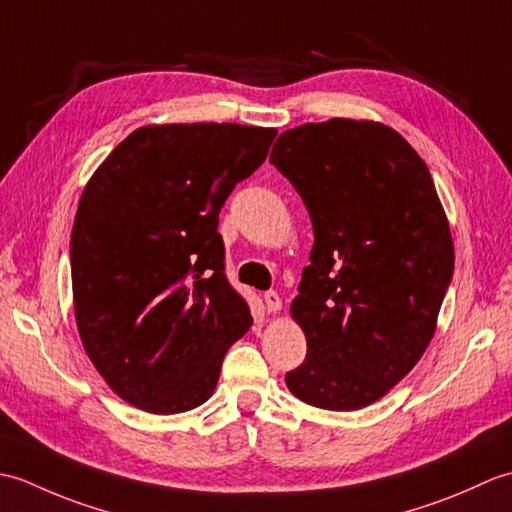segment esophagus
Masks as SVG:
<instances>
[{
    "instance_id": "obj_1",
    "label": "esophagus",
    "mask_w": 512,
    "mask_h": 512,
    "mask_svg": "<svg viewBox=\"0 0 512 512\" xmlns=\"http://www.w3.org/2000/svg\"><path fill=\"white\" fill-rule=\"evenodd\" d=\"M264 303H266L268 312H279V310H281V297L277 295L275 290L266 292V295H264Z\"/></svg>"
}]
</instances>
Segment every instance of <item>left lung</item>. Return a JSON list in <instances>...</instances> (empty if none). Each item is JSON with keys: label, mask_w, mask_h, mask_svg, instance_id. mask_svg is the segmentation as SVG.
<instances>
[{"label": "left lung", "mask_w": 512, "mask_h": 512, "mask_svg": "<svg viewBox=\"0 0 512 512\" xmlns=\"http://www.w3.org/2000/svg\"><path fill=\"white\" fill-rule=\"evenodd\" d=\"M270 165L297 189L314 231L290 306L308 354L286 385L312 407L363 409L436 334L455 264L436 184L398 132L352 118L288 129Z\"/></svg>", "instance_id": "left-lung-1"}]
</instances>
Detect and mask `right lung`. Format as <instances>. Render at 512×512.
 <instances>
[{
    "mask_svg": "<svg viewBox=\"0 0 512 512\" xmlns=\"http://www.w3.org/2000/svg\"><path fill=\"white\" fill-rule=\"evenodd\" d=\"M277 129H134L85 184L70 264L74 319L114 394L171 416L211 398L224 354L253 323L224 275L217 217Z\"/></svg>",
    "mask_w": 512,
    "mask_h": 512,
    "instance_id": "obj_1",
    "label": "right lung"
}]
</instances>
